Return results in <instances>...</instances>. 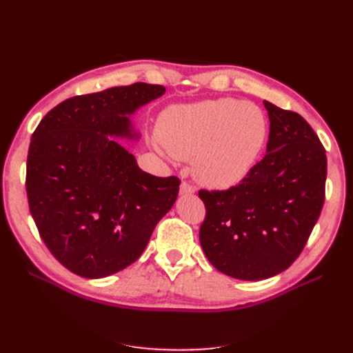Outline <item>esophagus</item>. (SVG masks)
<instances>
[{
    "label": "esophagus",
    "instance_id": "34e87169",
    "mask_svg": "<svg viewBox=\"0 0 353 353\" xmlns=\"http://www.w3.org/2000/svg\"><path fill=\"white\" fill-rule=\"evenodd\" d=\"M196 188L193 185H190L188 183H183L179 187V194L181 196H187V194H194Z\"/></svg>",
    "mask_w": 353,
    "mask_h": 353
}]
</instances>
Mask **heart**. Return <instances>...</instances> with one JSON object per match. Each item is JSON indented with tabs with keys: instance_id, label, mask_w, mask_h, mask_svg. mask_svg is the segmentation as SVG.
<instances>
[{
	"instance_id": "heart-1",
	"label": "heart",
	"mask_w": 353,
	"mask_h": 353,
	"mask_svg": "<svg viewBox=\"0 0 353 353\" xmlns=\"http://www.w3.org/2000/svg\"><path fill=\"white\" fill-rule=\"evenodd\" d=\"M154 150L163 157L193 159L201 185L227 190L250 174L268 138V119L258 105L216 99L170 105L159 117Z\"/></svg>"
}]
</instances>
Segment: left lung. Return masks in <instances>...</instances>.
<instances>
[{
	"mask_svg": "<svg viewBox=\"0 0 353 353\" xmlns=\"http://www.w3.org/2000/svg\"><path fill=\"white\" fill-rule=\"evenodd\" d=\"M270 116L266 154L236 187L200 190L206 218L200 244L208 261L232 279L256 281L290 266L319 218L325 150L301 114L263 101Z\"/></svg>",
	"mask_w": 353,
	"mask_h": 353,
	"instance_id": "8db88e82",
	"label": "left lung"
}]
</instances>
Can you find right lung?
<instances>
[{"mask_svg":"<svg viewBox=\"0 0 353 353\" xmlns=\"http://www.w3.org/2000/svg\"><path fill=\"white\" fill-rule=\"evenodd\" d=\"M165 91L137 82L78 95L50 110L32 135L30 215L48 250L69 271L103 279L125 270L172 209L179 179L144 172L115 140H138L131 116Z\"/></svg>","mask_w":353,"mask_h":353,"instance_id":"obj_1","label":"right lung"}]
</instances>
